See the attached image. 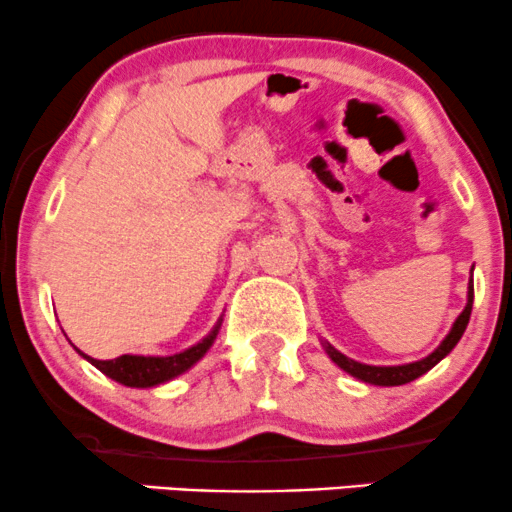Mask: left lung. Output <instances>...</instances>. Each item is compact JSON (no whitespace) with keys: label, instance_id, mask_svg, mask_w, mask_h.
I'll return each mask as SVG.
<instances>
[{"label":"left lung","instance_id":"8db88e82","mask_svg":"<svg viewBox=\"0 0 512 512\" xmlns=\"http://www.w3.org/2000/svg\"><path fill=\"white\" fill-rule=\"evenodd\" d=\"M472 303H474V286H472V281H469L467 305H464V310L460 313V317H457L455 325H452L450 334L443 339V342H440V346H438L436 351H433V354H428L426 358H421V361L404 363V366H366V363H358V361H354V358L344 356L342 351H337L332 344H327V342H325V351H327V356H330L339 368L346 370V373H349V375H354V378L363 380V383L383 385V387L407 385V383H411V380L419 378V375L428 373V370L436 366L438 361H443V358L448 356L452 349H455V344L460 342L464 330H467L469 315H472Z\"/></svg>","mask_w":512,"mask_h":512}]
</instances>
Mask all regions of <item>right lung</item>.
Here are the masks:
<instances>
[{"label": "right lung", "instance_id": "add662e5", "mask_svg": "<svg viewBox=\"0 0 512 512\" xmlns=\"http://www.w3.org/2000/svg\"><path fill=\"white\" fill-rule=\"evenodd\" d=\"M221 320L216 322V327L211 330L202 342L190 346V349L180 351V354L173 356H117L113 361H98V358H91L86 354H81L88 361L93 363L101 373L113 378L115 383H122L127 387H156L161 383H168V380L178 378L180 373L190 370L195 363L209 351V346L214 344L216 334H219Z\"/></svg>", "mask_w": 512, "mask_h": 512}]
</instances>
